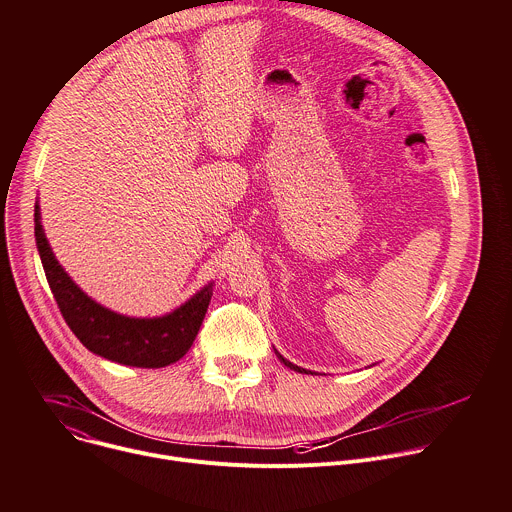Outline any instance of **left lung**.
Instances as JSON below:
<instances>
[{"instance_id": "8db88e82", "label": "left lung", "mask_w": 512, "mask_h": 512, "mask_svg": "<svg viewBox=\"0 0 512 512\" xmlns=\"http://www.w3.org/2000/svg\"><path fill=\"white\" fill-rule=\"evenodd\" d=\"M275 354H277V358H279V360H281V362L285 364V367H289V369H294V371H298V373H310V371H306V369H302V367H296V364H291L289 360H285V358H283V356H281L279 352H275Z\"/></svg>"}]
</instances>
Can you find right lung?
<instances>
[{"label":"right lung","instance_id":"1","mask_svg":"<svg viewBox=\"0 0 512 512\" xmlns=\"http://www.w3.org/2000/svg\"><path fill=\"white\" fill-rule=\"evenodd\" d=\"M34 237L60 314L91 352L139 369L168 367L188 352L210 304L212 283L162 318L121 316L91 300L60 267L46 241L38 202L34 206Z\"/></svg>","mask_w":512,"mask_h":512}]
</instances>
